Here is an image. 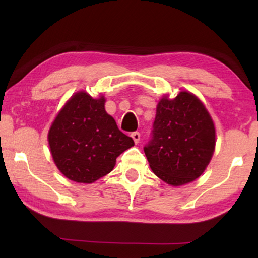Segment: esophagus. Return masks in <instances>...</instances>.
Returning <instances> with one entry per match:
<instances>
[{
    "mask_svg": "<svg viewBox=\"0 0 258 258\" xmlns=\"http://www.w3.org/2000/svg\"><path fill=\"white\" fill-rule=\"evenodd\" d=\"M131 137H132L135 145H138V143L140 142V137H141V135H140V133L139 132H133L132 134H131Z\"/></svg>",
    "mask_w": 258,
    "mask_h": 258,
    "instance_id": "34e87169",
    "label": "esophagus"
}]
</instances>
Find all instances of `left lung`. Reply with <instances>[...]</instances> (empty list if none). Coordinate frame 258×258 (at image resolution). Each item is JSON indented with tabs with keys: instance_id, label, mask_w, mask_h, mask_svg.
I'll return each instance as SVG.
<instances>
[{
	"instance_id": "left-lung-1",
	"label": "left lung",
	"mask_w": 258,
	"mask_h": 258,
	"mask_svg": "<svg viewBox=\"0 0 258 258\" xmlns=\"http://www.w3.org/2000/svg\"><path fill=\"white\" fill-rule=\"evenodd\" d=\"M215 126L204 103L182 91L174 99L165 95L157 104L152 137L143 148L157 176L169 185L198 178L215 150Z\"/></svg>"
}]
</instances>
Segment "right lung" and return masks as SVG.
Segmentation results:
<instances>
[{"instance_id": "add662e5", "label": "right lung", "mask_w": 258, "mask_h": 258, "mask_svg": "<svg viewBox=\"0 0 258 258\" xmlns=\"http://www.w3.org/2000/svg\"><path fill=\"white\" fill-rule=\"evenodd\" d=\"M104 97L84 91L68 100L52 123L47 140L59 171L77 183H93L110 173L116 158L134 146L104 109Z\"/></svg>"}]
</instances>
